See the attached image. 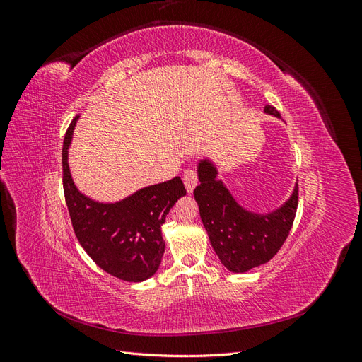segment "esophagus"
I'll return each instance as SVG.
<instances>
[{"label":"esophagus","instance_id":"esophagus-1","mask_svg":"<svg viewBox=\"0 0 362 362\" xmlns=\"http://www.w3.org/2000/svg\"><path fill=\"white\" fill-rule=\"evenodd\" d=\"M182 181H184V185H185V189H187V192L192 193L196 185H198V172H196V169H193V168H189L182 175Z\"/></svg>","mask_w":362,"mask_h":362}]
</instances>
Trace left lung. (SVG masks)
Instances as JSON below:
<instances>
[{"label": "left lung", "instance_id": "left-lung-1", "mask_svg": "<svg viewBox=\"0 0 362 362\" xmlns=\"http://www.w3.org/2000/svg\"><path fill=\"white\" fill-rule=\"evenodd\" d=\"M266 112L279 117L275 107L267 105ZM199 181L193 192L199 205L202 223L217 257L231 272L243 273L252 267L266 264L286 243L291 231L299 201V187L286 205L270 214H255L240 206L216 180L211 163H199Z\"/></svg>", "mask_w": 362, "mask_h": 362}]
</instances>
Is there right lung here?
Returning <instances> with one entry per match:
<instances>
[{
  "mask_svg": "<svg viewBox=\"0 0 362 362\" xmlns=\"http://www.w3.org/2000/svg\"><path fill=\"white\" fill-rule=\"evenodd\" d=\"M76 116L63 140V192L74 233L98 266L110 275L140 282L157 272L164 242L161 225L185 187L180 177L149 185L116 204H100L76 190L68 166V148Z\"/></svg>",
  "mask_w": 362,
  "mask_h": 362,
  "instance_id": "1",
  "label": "right lung"
}]
</instances>
